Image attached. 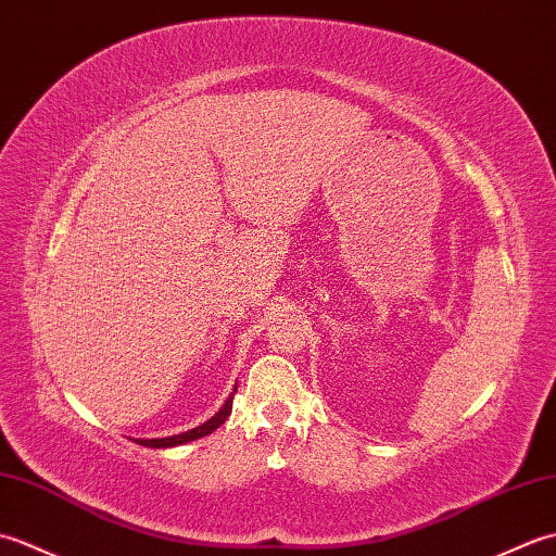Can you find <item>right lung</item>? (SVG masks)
I'll return each mask as SVG.
<instances>
[{"mask_svg": "<svg viewBox=\"0 0 556 556\" xmlns=\"http://www.w3.org/2000/svg\"><path fill=\"white\" fill-rule=\"evenodd\" d=\"M231 401H233V394L227 399V404H224V406L215 413V416H212L210 420H205L203 425H198V428H193V430L181 432V434H174V437H160V440H136V442L143 444V446H150V448H167V446H179V444H186V442L200 440V437L215 432V430L219 428V425L229 418Z\"/></svg>", "mask_w": 556, "mask_h": 556, "instance_id": "1", "label": "right lung"}]
</instances>
